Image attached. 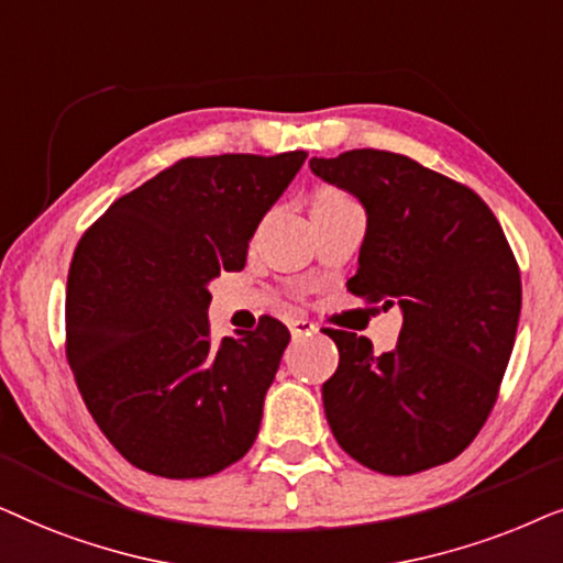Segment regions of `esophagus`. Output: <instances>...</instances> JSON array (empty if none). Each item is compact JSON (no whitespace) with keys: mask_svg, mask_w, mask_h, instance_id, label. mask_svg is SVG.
<instances>
[{"mask_svg":"<svg viewBox=\"0 0 563 563\" xmlns=\"http://www.w3.org/2000/svg\"><path fill=\"white\" fill-rule=\"evenodd\" d=\"M290 334H294V340H301V336H309L317 332V327L311 324L309 319H290Z\"/></svg>","mask_w":563,"mask_h":563,"instance_id":"obj_1","label":"esophagus"}]
</instances>
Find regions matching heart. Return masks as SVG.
<instances>
[{
	"label": "heart",
	"mask_w": 563,
	"mask_h": 563,
	"mask_svg": "<svg viewBox=\"0 0 563 563\" xmlns=\"http://www.w3.org/2000/svg\"><path fill=\"white\" fill-rule=\"evenodd\" d=\"M332 200H344L340 192H321L317 198V203H332Z\"/></svg>",
	"instance_id": "b5f03b06"
}]
</instances>
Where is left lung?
I'll return each instance as SVG.
<instances>
[{
	"label": "left lung",
	"mask_w": 563,
	"mask_h": 563,
	"mask_svg": "<svg viewBox=\"0 0 563 563\" xmlns=\"http://www.w3.org/2000/svg\"><path fill=\"white\" fill-rule=\"evenodd\" d=\"M368 216L347 290L399 306L391 352L327 329L340 365L321 386L336 443L363 466L409 476L453 461L497 401L520 321L515 254L471 187L378 148L309 162Z\"/></svg>",
	"instance_id": "obj_1"
}]
</instances>
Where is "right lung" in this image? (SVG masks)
Listing matches in <instances>:
<instances>
[{
    "label": "right lung",
    "mask_w": 563,
    "mask_h": 563,
    "mask_svg": "<svg viewBox=\"0 0 563 563\" xmlns=\"http://www.w3.org/2000/svg\"><path fill=\"white\" fill-rule=\"evenodd\" d=\"M306 152L190 156L112 203L66 283V357L125 461L164 478L219 474L250 451L290 332L211 342L208 283L244 267L262 216Z\"/></svg>",
    "instance_id": "add662e5"
}]
</instances>
